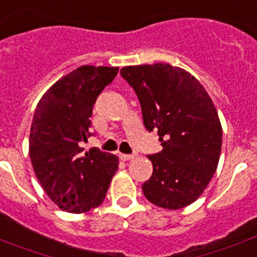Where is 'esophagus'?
<instances>
[{
  "label": "esophagus",
  "mask_w": 257,
  "mask_h": 257,
  "mask_svg": "<svg viewBox=\"0 0 257 257\" xmlns=\"http://www.w3.org/2000/svg\"><path fill=\"white\" fill-rule=\"evenodd\" d=\"M135 156H136V155H126V154H120V158L122 160H125V162H126V160H132V159H135Z\"/></svg>",
  "instance_id": "1"
}]
</instances>
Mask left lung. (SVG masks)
Listing matches in <instances>:
<instances>
[{
	"mask_svg": "<svg viewBox=\"0 0 257 257\" xmlns=\"http://www.w3.org/2000/svg\"><path fill=\"white\" fill-rule=\"evenodd\" d=\"M121 76L140 101L146 128L163 150L150 155L154 172L142 186L156 206L176 210L197 201L214 175L222 128L214 103L198 79L166 63L122 67Z\"/></svg>",
	"mask_w": 257,
	"mask_h": 257,
	"instance_id": "obj_1",
	"label": "left lung"
}]
</instances>
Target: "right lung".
<instances>
[{
	"mask_svg": "<svg viewBox=\"0 0 257 257\" xmlns=\"http://www.w3.org/2000/svg\"><path fill=\"white\" fill-rule=\"evenodd\" d=\"M118 67L81 66L55 82L39 101L29 135V156L37 181L62 210L85 213L105 199L118 168L115 155L82 142L91 136L93 106Z\"/></svg>",
	"mask_w": 257,
	"mask_h": 257,
	"instance_id": "right-lung-1",
	"label": "right lung"
}]
</instances>
